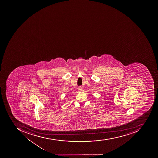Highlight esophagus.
I'll return each mask as SVG.
<instances>
[{
	"label": "esophagus",
	"mask_w": 158,
	"mask_h": 158,
	"mask_svg": "<svg viewBox=\"0 0 158 158\" xmlns=\"http://www.w3.org/2000/svg\"><path fill=\"white\" fill-rule=\"evenodd\" d=\"M78 89L79 90H80V91L82 90V87H79Z\"/></svg>",
	"instance_id": "obj_1"
}]
</instances>
